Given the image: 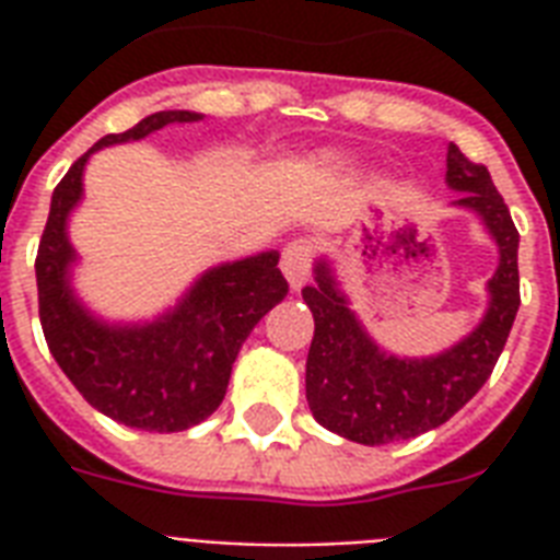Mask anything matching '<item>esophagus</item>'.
I'll return each mask as SVG.
<instances>
[{
	"label": "esophagus",
	"mask_w": 560,
	"mask_h": 560,
	"mask_svg": "<svg viewBox=\"0 0 560 560\" xmlns=\"http://www.w3.org/2000/svg\"><path fill=\"white\" fill-rule=\"evenodd\" d=\"M316 246L307 241V237H299V241H290L281 253V272L288 276L290 288L299 290L311 276V264H314Z\"/></svg>",
	"instance_id": "1"
}]
</instances>
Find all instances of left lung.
<instances>
[{
  "mask_svg": "<svg viewBox=\"0 0 560 560\" xmlns=\"http://www.w3.org/2000/svg\"><path fill=\"white\" fill-rule=\"evenodd\" d=\"M447 186L462 191L456 206L477 211L500 249L486 316L453 349L421 360L386 354L349 307L328 261H316V284L302 290L316 325L305 369L307 407L319 424L349 442L374 447L444 424L482 389L503 354L521 307V235L486 165L470 162L453 142Z\"/></svg>",
  "mask_w": 560,
  "mask_h": 560,
  "instance_id": "obj_1",
  "label": "left lung"
}]
</instances>
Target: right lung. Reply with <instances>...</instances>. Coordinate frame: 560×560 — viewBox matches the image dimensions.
Listing matches in <instances>:
<instances>
[{
    "instance_id": "add662e5",
    "label": "right lung",
    "mask_w": 560,
    "mask_h": 560,
    "mask_svg": "<svg viewBox=\"0 0 560 560\" xmlns=\"http://www.w3.org/2000/svg\"><path fill=\"white\" fill-rule=\"evenodd\" d=\"M197 118L200 113L162 109L92 144L51 194L34 261L39 325L57 366L98 412L148 433H179L209 418L226 395L232 363L249 331L288 296L279 253L211 267L174 311L144 325L101 323L74 296L66 220L81 202L86 160L107 144L136 142L165 125Z\"/></svg>"
}]
</instances>
